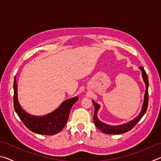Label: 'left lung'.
I'll list each match as a JSON object with an SVG mask.
<instances>
[{"label": "left lung", "instance_id": "left-lung-1", "mask_svg": "<svg viewBox=\"0 0 161 161\" xmlns=\"http://www.w3.org/2000/svg\"><path fill=\"white\" fill-rule=\"evenodd\" d=\"M138 69H141V72H142V77L146 85V92L145 94H144L143 103L142 105V108H141V112L136 118L131 120V121L121 125H116V126H111V125L103 123V122L101 121L100 120L98 119L97 116V112L100 108V105L99 103L95 102L94 100H92V103H93V104L94 105L95 108L94 114V124L95 126H96L100 130H102L103 133H107V134H122V133L129 131V130H131L135 126V125L140 121L141 119L142 118L144 114H146L148 103V76H147V74L145 69H144V68L143 67H139Z\"/></svg>", "mask_w": 161, "mask_h": 161}]
</instances>
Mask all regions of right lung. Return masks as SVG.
<instances>
[{"instance_id": "obj_1", "label": "right lung", "mask_w": 161, "mask_h": 161, "mask_svg": "<svg viewBox=\"0 0 161 161\" xmlns=\"http://www.w3.org/2000/svg\"><path fill=\"white\" fill-rule=\"evenodd\" d=\"M13 89V103L15 112L25 126L31 131L37 134L52 136L60 132L67 124L71 108L79 99L78 97L70 98L64 101L53 112L44 116H35L26 112L19 103L16 76L14 78Z\"/></svg>"}]
</instances>
